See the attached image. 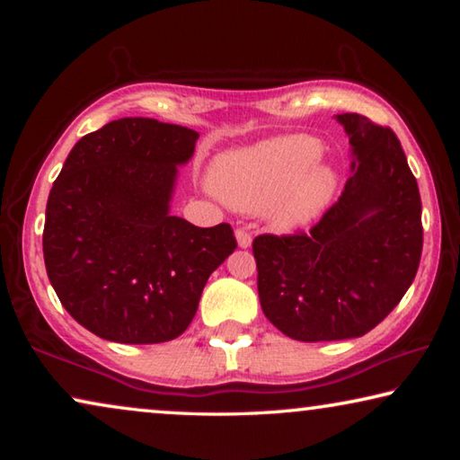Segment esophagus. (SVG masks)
Here are the masks:
<instances>
[{"label": "esophagus", "mask_w": 460, "mask_h": 460, "mask_svg": "<svg viewBox=\"0 0 460 460\" xmlns=\"http://www.w3.org/2000/svg\"><path fill=\"white\" fill-rule=\"evenodd\" d=\"M235 237H237V243H239V247H249L252 245V233H249L247 229H243V227H239L237 231H235Z\"/></svg>", "instance_id": "1"}]
</instances>
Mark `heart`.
Wrapping results in <instances>:
<instances>
[{
  "label": "heart",
  "mask_w": 460,
  "mask_h": 460,
  "mask_svg": "<svg viewBox=\"0 0 460 460\" xmlns=\"http://www.w3.org/2000/svg\"><path fill=\"white\" fill-rule=\"evenodd\" d=\"M321 155L323 146L314 137L271 139L217 162L215 190L241 211L270 208L278 227H298L316 219L339 190L337 172L316 164Z\"/></svg>",
  "instance_id": "obj_1"
}]
</instances>
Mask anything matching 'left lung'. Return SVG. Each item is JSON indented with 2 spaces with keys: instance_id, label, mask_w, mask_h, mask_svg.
<instances>
[{
  "instance_id": "left-lung-1",
  "label": "left lung",
  "mask_w": 460,
  "mask_h": 460,
  "mask_svg": "<svg viewBox=\"0 0 460 460\" xmlns=\"http://www.w3.org/2000/svg\"><path fill=\"white\" fill-rule=\"evenodd\" d=\"M353 174L310 231L253 239L263 314L286 337H363L400 305L422 255V200L398 136L341 113Z\"/></svg>"
}]
</instances>
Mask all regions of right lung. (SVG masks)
<instances>
[{"label": "right lung", "mask_w": 460, "mask_h": 460, "mask_svg": "<svg viewBox=\"0 0 460 460\" xmlns=\"http://www.w3.org/2000/svg\"><path fill=\"white\" fill-rule=\"evenodd\" d=\"M199 134L123 118L81 137L54 181L42 233L60 305L101 339L150 345L189 329L208 276L235 252L229 223L168 213Z\"/></svg>", "instance_id": "obj_1"}]
</instances>
